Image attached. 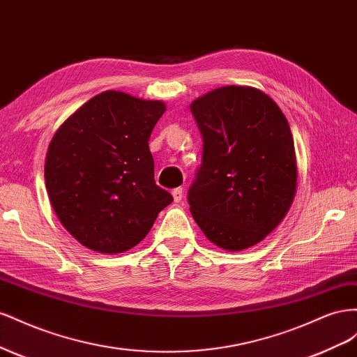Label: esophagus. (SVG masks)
<instances>
[{
  "label": "esophagus",
  "instance_id": "esophagus-1",
  "mask_svg": "<svg viewBox=\"0 0 357 357\" xmlns=\"http://www.w3.org/2000/svg\"><path fill=\"white\" fill-rule=\"evenodd\" d=\"M172 196H173V199H175V202H181L182 200V188L178 187V188L173 190Z\"/></svg>",
  "mask_w": 357,
  "mask_h": 357
}]
</instances>
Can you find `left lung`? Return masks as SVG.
Listing matches in <instances>:
<instances>
[{"label":"left lung","mask_w":357,"mask_h":357,"mask_svg":"<svg viewBox=\"0 0 357 357\" xmlns=\"http://www.w3.org/2000/svg\"><path fill=\"white\" fill-rule=\"evenodd\" d=\"M203 140L188 190L192 218L215 245L241 251L278 226L296 191L289 122L275 101L250 86H222L190 106Z\"/></svg>","instance_id":"obj_1"}]
</instances>
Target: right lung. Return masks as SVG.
<instances>
[{"label":"right lung","instance_id":"right-lung-1","mask_svg":"<svg viewBox=\"0 0 357 357\" xmlns=\"http://www.w3.org/2000/svg\"><path fill=\"white\" fill-rule=\"evenodd\" d=\"M161 101L105 91L55 133L45 162L52 208L86 248L118 254L133 248L173 202L155 184L148 140L165 114Z\"/></svg>","mask_w":357,"mask_h":357}]
</instances>
